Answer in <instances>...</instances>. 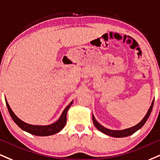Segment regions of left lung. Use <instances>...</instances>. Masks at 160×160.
<instances>
[{
  "label": "left lung",
  "mask_w": 160,
  "mask_h": 160,
  "mask_svg": "<svg viewBox=\"0 0 160 160\" xmlns=\"http://www.w3.org/2000/svg\"><path fill=\"white\" fill-rule=\"evenodd\" d=\"M153 102H154V99L153 100L151 107L149 108L148 110L146 115L144 116V118L141 120V122H139L137 125L133 126V127H131V128H126V129H123V130L108 129V128H104V126H102L101 124H99L97 121H96L95 117H94L93 114H92V122H93V124H94V125H95V127L97 128L98 131H100L101 132H102V133H104V134H107L108 136H110V137H117V138L128 137V136H131L133 134V133H134L135 132H137L138 130L140 129V128L142 127L144 125H145V123L147 122L148 119L150 114H151V110H152V108L153 106Z\"/></svg>",
  "instance_id": "8db88e82"
}]
</instances>
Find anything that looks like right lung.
<instances>
[{
    "label": "right lung",
    "instance_id": "obj_1",
    "mask_svg": "<svg viewBox=\"0 0 160 160\" xmlns=\"http://www.w3.org/2000/svg\"><path fill=\"white\" fill-rule=\"evenodd\" d=\"M5 101L6 104H7L8 110H9V113L10 114L12 119L13 121L15 122V124H16L19 128H21L23 131L28 132V133H31V134L32 135L40 136V137H46V136L56 134V133H58L59 131H62L63 128H64L65 125H66L67 113H68L69 108H70L71 104L73 102V101H72L66 108H65V109L63 110L62 115L59 117V119L57 120L56 122H55L54 123H52L50 124V125H30V124L27 123V122H24L22 121V120L20 119L14 113L12 110L11 108L9 107L7 100L6 99V98Z\"/></svg>",
    "mask_w": 160,
    "mask_h": 160
}]
</instances>
